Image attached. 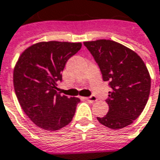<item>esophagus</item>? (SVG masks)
<instances>
[{
	"label": "esophagus",
	"instance_id": "esophagus-1",
	"mask_svg": "<svg viewBox=\"0 0 160 160\" xmlns=\"http://www.w3.org/2000/svg\"><path fill=\"white\" fill-rule=\"evenodd\" d=\"M86 100L87 101H89L90 103H93V102H96L97 100H98V98L96 97V96H90V97H88V98H86Z\"/></svg>",
	"mask_w": 160,
	"mask_h": 160
}]
</instances>
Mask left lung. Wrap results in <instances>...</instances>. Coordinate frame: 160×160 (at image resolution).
I'll use <instances>...</instances> for the list:
<instances>
[{
  "instance_id": "1",
  "label": "left lung",
  "mask_w": 160,
  "mask_h": 160,
  "mask_svg": "<svg viewBox=\"0 0 160 160\" xmlns=\"http://www.w3.org/2000/svg\"><path fill=\"white\" fill-rule=\"evenodd\" d=\"M84 45L111 88L106 99L108 113L97 119L112 129L130 125L143 111L150 92L151 79L144 61L136 52L114 41L97 40Z\"/></svg>"
}]
</instances>
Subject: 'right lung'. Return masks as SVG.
<instances>
[{"label":"right lung","instance_id":"add662e5","mask_svg":"<svg viewBox=\"0 0 160 160\" xmlns=\"http://www.w3.org/2000/svg\"><path fill=\"white\" fill-rule=\"evenodd\" d=\"M80 48L81 42H42L19 57L13 71L15 94L25 114L38 127L54 131L72 120L80 99L61 96L57 86L66 62Z\"/></svg>","mask_w":160,"mask_h":160}]
</instances>
